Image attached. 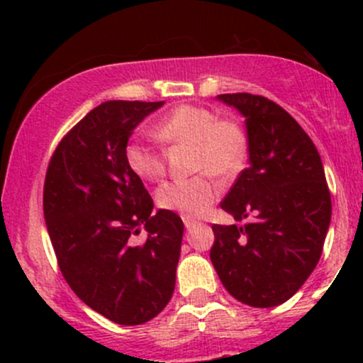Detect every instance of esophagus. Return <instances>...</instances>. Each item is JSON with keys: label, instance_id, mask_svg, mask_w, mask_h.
<instances>
[{"label": "esophagus", "instance_id": "esophagus-1", "mask_svg": "<svg viewBox=\"0 0 363 363\" xmlns=\"http://www.w3.org/2000/svg\"><path fill=\"white\" fill-rule=\"evenodd\" d=\"M196 223H199V221H196V219H191V218H184V226H186V228H193V226H196Z\"/></svg>", "mask_w": 363, "mask_h": 363}]
</instances>
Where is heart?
I'll return each mask as SVG.
<instances>
[{"mask_svg":"<svg viewBox=\"0 0 363 363\" xmlns=\"http://www.w3.org/2000/svg\"><path fill=\"white\" fill-rule=\"evenodd\" d=\"M152 133L167 144L191 145V170L200 172L189 179L164 182L156 191V202L164 211L186 218H199L221 193V184L211 174L232 177L247 160V137L237 121L219 119L211 108L181 105L161 119ZM128 167L142 181L156 182L167 172V160L158 149L140 140L128 142L124 149Z\"/></svg>","mask_w":363,"mask_h":363,"instance_id":"1","label":"heart"}]
</instances>
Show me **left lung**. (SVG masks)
<instances>
[{"instance_id":"1","label":"left lung","mask_w":363,"mask_h":363,"mask_svg":"<svg viewBox=\"0 0 363 363\" xmlns=\"http://www.w3.org/2000/svg\"><path fill=\"white\" fill-rule=\"evenodd\" d=\"M246 117L250 167L221 202L246 225H212L211 262L233 298L274 307L300 290L320 262L332 216L323 163L309 135L259 94H219Z\"/></svg>"}]
</instances>
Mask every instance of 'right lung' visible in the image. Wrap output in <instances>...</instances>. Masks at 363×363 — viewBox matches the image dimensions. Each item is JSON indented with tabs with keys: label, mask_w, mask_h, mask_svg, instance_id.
Returning <instances> with one entry per match:
<instances>
[{
	"label": "right lung",
	"mask_w": 363,
	"mask_h": 363,
	"mask_svg": "<svg viewBox=\"0 0 363 363\" xmlns=\"http://www.w3.org/2000/svg\"><path fill=\"white\" fill-rule=\"evenodd\" d=\"M161 105H98L61 138L43 184V216L61 274L86 306L126 327L164 309L181 255L182 219L164 208L152 214L151 195L124 158L131 131ZM142 225L148 237L138 245Z\"/></svg>",
	"instance_id": "right-lung-1"
}]
</instances>
